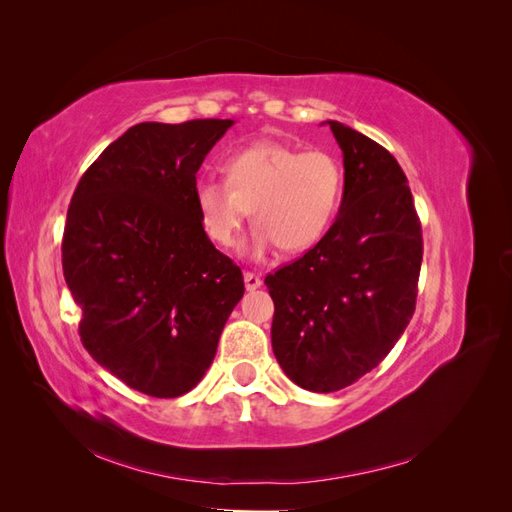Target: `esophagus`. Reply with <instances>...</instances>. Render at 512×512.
<instances>
[{"label": "esophagus", "mask_w": 512, "mask_h": 512, "mask_svg": "<svg viewBox=\"0 0 512 512\" xmlns=\"http://www.w3.org/2000/svg\"><path fill=\"white\" fill-rule=\"evenodd\" d=\"M243 280H245V288H247V290H256V288L262 286L260 277H258L256 273H250V271H247V273L243 275Z\"/></svg>", "instance_id": "1"}]
</instances>
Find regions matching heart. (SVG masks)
<instances>
[{
	"mask_svg": "<svg viewBox=\"0 0 512 512\" xmlns=\"http://www.w3.org/2000/svg\"><path fill=\"white\" fill-rule=\"evenodd\" d=\"M224 181L198 179L194 203L205 235L232 247L247 213L258 226L250 252L277 243L284 252H303L331 228L342 205L344 168L327 151H305L265 141L230 153Z\"/></svg>",
	"mask_w": 512,
	"mask_h": 512,
	"instance_id": "1",
	"label": "heart"
}]
</instances>
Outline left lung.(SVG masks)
I'll return each instance as SVG.
<instances>
[{
	"label": "left lung",
	"instance_id": "1",
	"mask_svg": "<svg viewBox=\"0 0 512 512\" xmlns=\"http://www.w3.org/2000/svg\"><path fill=\"white\" fill-rule=\"evenodd\" d=\"M327 123L344 153L342 207L312 250L265 277L275 359L314 393L346 389L391 352L414 314L423 262L404 170L365 134Z\"/></svg>",
	"mask_w": 512,
	"mask_h": 512
}]
</instances>
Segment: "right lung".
Masks as SVG:
<instances>
[{"instance_id":"1","label":"right lung","mask_w":512,"mask_h":512,"mask_svg":"<svg viewBox=\"0 0 512 512\" xmlns=\"http://www.w3.org/2000/svg\"><path fill=\"white\" fill-rule=\"evenodd\" d=\"M232 123H136L85 170L70 200L61 265L81 307V342L151 397H179L203 380L245 292L194 203L198 168Z\"/></svg>"}]
</instances>
